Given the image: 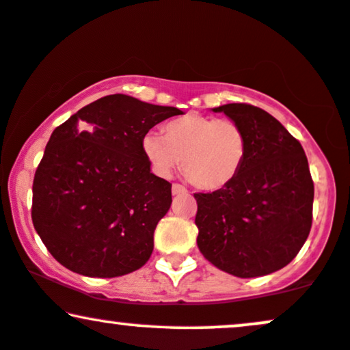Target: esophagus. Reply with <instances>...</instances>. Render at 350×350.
Here are the masks:
<instances>
[{
    "instance_id": "34e87169",
    "label": "esophagus",
    "mask_w": 350,
    "mask_h": 350,
    "mask_svg": "<svg viewBox=\"0 0 350 350\" xmlns=\"http://www.w3.org/2000/svg\"><path fill=\"white\" fill-rule=\"evenodd\" d=\"M171 192H172V196H179V193L187 192V189H185L184 185L174 183V184H172V187H171Z\"/></svg>"
}]
</instances>
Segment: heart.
<instances>
[{
	"mask_svg": "<svg viewBox=\"0 0 350 350\" xmlns=\"http://www.w3.org/2000/svg\"><path fill=\"white\" fill-rule=\"evenodd\" d=\"M142 148L157 174L166 178L180 163L190 183L215 190L228 185L241 171L247 139L231 119L190 113L167 124L165 134L147 132Z\"/></svg>",
	"mask_w": 350,
	"mask_h": 350,
	"instance_id": "obj_1",
	"label": "heart"
}]
</instances>
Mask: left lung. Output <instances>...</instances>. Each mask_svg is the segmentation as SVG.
I'll return each instance as SVG.
<instances>
[{"label":"left lung","instance_id":"8db88e82","mask_svg":"<svg viewBox=\"0 0 350 350\" xmlns=\"http://www.w3.org/2000/svg\"><path fill=\"white\" fill-rule=\"evenodd\" d=\"M241 126L247 152L241 171L197 200V245L216 268L237 278L291 263L312 228L313 180L302 145L271 114L247 103L213 108Z\"/></svg>","mask_w":350,"mask_h":350}]
</instances>
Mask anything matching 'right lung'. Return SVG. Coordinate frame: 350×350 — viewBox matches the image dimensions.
<instances>
[{
  "mask_svg": "<svg viewBox=\"0 0 350 350\" xmlns=\"http://www.w3.org/2000/svg\"><path fill=\"white\" fill-rule=\"evenodd\" d=\"M183 111L108 95L57 126L35 171L32 221L70 271L116 278L142 268L171 206V184L150 172L147 132Z\"/></svg>",
  "mask_w": 350,
  "mask_h": 350,
  "instance_id": "obj_1",
  "label": "right lung"
}]
</instances>
